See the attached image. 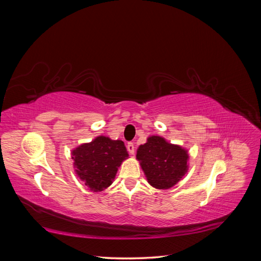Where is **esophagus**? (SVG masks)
Here are the masks:
<instances>
[{
    "instance_id": "34e87169",
    "label": "esophagus",
    "mask_w": 261,
    "mask_h": 261,
    "mask_svg": "<svg viewBox=\"0 0 261 261\" xmlns=\"http://www.w3.org/2000/svg\"><path fill=\"white\" fill-rule=\"evenodd\" d=\"M126 147H127V150H128V152H129L130 154L135 153V145H134L133 143H128L127 146H126Z\"/></svg>"
}]
</instances>
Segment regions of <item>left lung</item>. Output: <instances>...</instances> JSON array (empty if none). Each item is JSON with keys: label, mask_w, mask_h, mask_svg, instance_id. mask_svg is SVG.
<instances>
[{"label": "left lung", "mask_w": 261, "mask_h": 261, "mask_svg": "<svg viewBox=\"0 0 261 261\" xmlns=\"http://www.w3.org/2000/svg\"><path fill=\"white\" fill-rule=\"evenodd\" d=\"M148 183L158 189H168L177 184L188 170L187 150L173 145L160 136H150L137 149Z\"/></svg>", "instance_id": "1"}]
</instances>
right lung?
<instances>
[{
  "mask_svg": "<svg viewBox=\"0 0 261 261\" xmlns=\"http://www.w3.org/2000/svg\"><path fill=\"white\" fill-rule=\"evenodd\" d=\"M77 176L92 192H101L112 184L128 152L122 140L98 136L91 143L78 146L72 151Z\"/></svg>",
  "mask_w": 261,
  "mask_h": 261,
  "instance_id": "obj_1",
  "label": "right lung"
}]
</instances>
